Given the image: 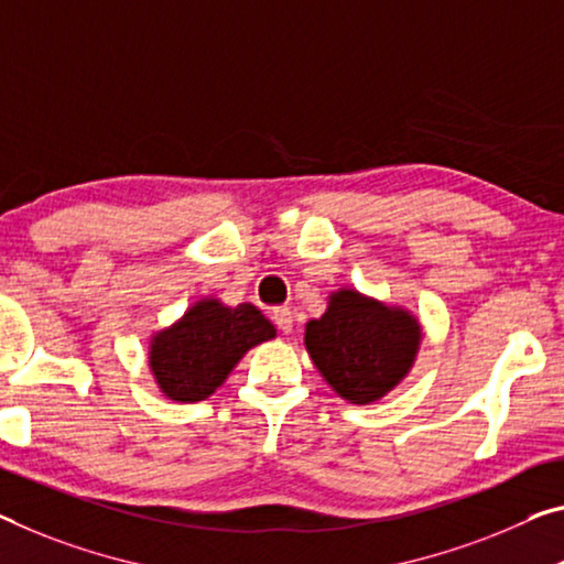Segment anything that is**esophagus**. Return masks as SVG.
<instances>
[{"instance_id": "34e87169", "label": "esophagus", "mask_w": 564, "mask_h": 564, "mask_svg": "<svg viewBox=\"0 0 564 564\" xmlns=\"http://www.w3.org/2000/svg\"><path fill=\"white\" fill-rule=\"evenodd\" d=\"M272 319H274L276 330H282V333H292L294 319H292V312H290L288 307H276V310H272Z\"/></svg>"}]
</instances>
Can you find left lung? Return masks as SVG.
Here are the masks:
<instances>
[{
	"instance_id": "obj_1",
	"label": "left lung",
	"mask_w": 564,
	"mask_h": 564,
	"mask_svg": "<svg viewBox=\"0 0 564 564\" xmlns=\"http://www.w3.org/2000/svg\"><path fill=\"white\" fill-rule=\"evenodd\" d=\"M419 323L403 310L343 290L307 323L305 345L317 370L345 401L372 403L398 386L419 350Z\"/></svg>"
}]
</instances>
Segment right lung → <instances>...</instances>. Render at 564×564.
<instances>
[{
	"label": "right lung",
	"instance_id": "right-lung-1",
	"mask_svg": "<svg viewBox=\"0 0 564 564\" xmlns=\"http://www.w3.org/2000/svg\"><path fill=\"white\" fill-rule=\"evenodd\" d=\"M274 337V325L254 305L224 307L202 300L153 337L151 370L171 401L196 403L224 383L249 348Z\"/></svg>",
	"mask_w": 564,
	"mask_h": 564
}]
</instances>
